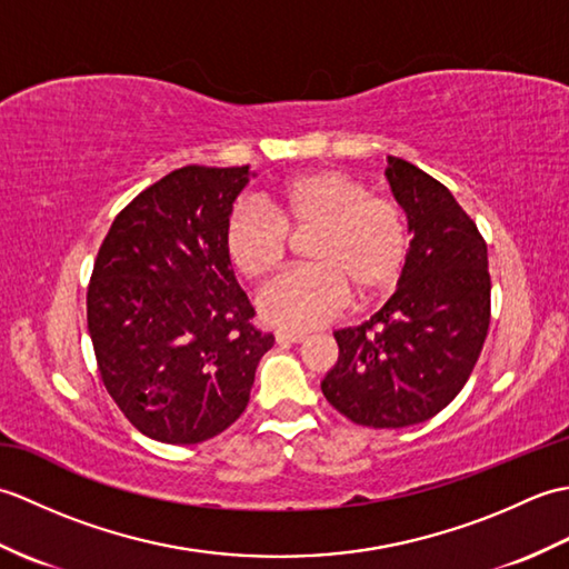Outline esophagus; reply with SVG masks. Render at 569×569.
<instances>
[{
	"label": "esophagus",
	"mask_w": 569,
	"mask_h": 569,
	"mask_svg": "<svg viewBox=\"0 0 569 569\" xmlns=\"http://www.w3.org/2000/svg\"><path fill=\"white\" fill-rule=\"evenodd\" d=\"M306 335L303 332H288V330H278L276 332V342L278 345H296V342H303Z\"/></svg>",
	"instance_id": "1"
}]
</instances>
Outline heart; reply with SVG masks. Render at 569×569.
Returning <instances> with one entry per match:
<instances>
[{
  "label": "heart",
  "instance_id": "heart-1",
  "mask_svg": "<svg viewBox=\"0 0 569 569\" xmlns=\"http://www.w3.org/2000/svg\"><path fill=\"white\" fill-rule=\"evenodd\" d=\"M266 210L239 204L227 217L224 249L249 281L271 278L288 253L289 234H308L310 266L288 271L259 296L266 322L283 330H312L357 300L391 293L408 261V224L401 208L371 196L359 178L320 168L283 180Z\"/></svg>",
  "mask_w": 569,
  "mask_h": 569
}]
</instances>
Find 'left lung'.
<instances>
[{
	"mask_svg": "<svg viewBox=\"0 0 569 569\" xmlns=\"http://www.w3.org/2000/svg\"><path fill=\"white\" fill-rule=\"evenodd\" d=\"M386 178L413 234L396 293L359 328L335 332L340 357L320 389L357 426L406 428L462 391L487 340V241L440 180L389 156Z\"/></svg>",
	"mask_w": 569,
	"mask_h": 569,
	"instance_id": "left-lung-1",
	"label": "left lung"
}]
</instances>
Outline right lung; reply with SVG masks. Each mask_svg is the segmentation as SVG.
Segmentation results:
<instances>
[{"mask_svg":"<svg viewBox=\"0 0 569 569\" xmlns=\"http://www.w3.org/2000/svg\"><path fill=\"white\" fill-rule=\"evenodd\" d=\"M249 166H186L114 217L94 259L88 330L107 393L139 432L198 445L244 413L273 335L224 249Z\"/></svg>","mask_w":569,"mask_h":569,"instance_id":"1","label":"right lung"}]
</instances>
